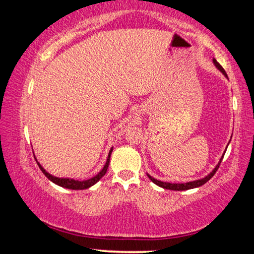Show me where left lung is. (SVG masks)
<instances>
[{"instance_id":"obj_1","label":"left lung","mask_w":254,"mask_h":254,"mask_svg":"<svg viewBox=\"0 0 254 254\" xmlns=\"http://www.w3.org/2000/svg\"><path fill=\"white\" fill-rule=\"evenodd\" d=\"M213 64H214L215 67L217 68V70H218V71H221V72H222V75H224V77H227V78H228L227 72L224 71V69L221 67V64H218V62H217L216 60H215V59H213ZM231 136H232V135H231ZM229 143H230V141H229ZM229 143H228V145H229ZM228 145H227V148H228ZM225 151H227V150H224L223 155H222V157L220 158V161H218V163L216 164V166H215V168H214L213 170H211V172L208 173L207 176H204L203 178H201V179H196V180H193V182L182 183V184H171V183L161 182V180H157V179L152 178V177H151L150 175H148V173H147V176H148V178L150 179L152 183L156 184V185L159 186V187H162V189H165V190H187L196 189V187H200V186H202L203 184H206V183L208 182V180H209V179L211 178V177H213V176L215 175V173H216L217 169L220 168V164H221L222 159H223V156H224V154H225Z\"/></svg>"}]
</instances>
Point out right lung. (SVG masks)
<instances>
[{"mask_svg":"<svg viewBox=\"0 0 254 254\" xmlns=\"http://www.w3.org/2000/svg\"><path fill=\"white\" fill-rule=\"evenodd\" d=\"M112 151H113V147L110 149L109 156H107L106 163H105V165L103 166V169L100 170V171L97 173L95 177H92V178H90L88 180H75L72 178H60V177H55L53 175H51V173H48L46 170L43 168V165H41L40 163L37 161V159H36V161H37L38 165H39V168H40L41 171H43L44 175L46 176L52 183L57 184L58 186L64 187V189H68V190H86V189H89V187L95 185L96 183H98L99 180L102 179L104 176H105V173L107 171V168H109L110 158H111V154H112Z\"/></svg>","mask_w":254,"mask_h":254,"instance_id":"right-lung-1","label":"right lung"}]
</instances>
